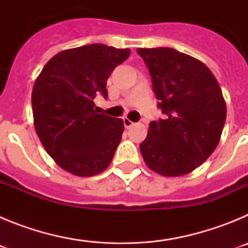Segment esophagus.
<instances>
[{"label":"esophagus","instance_id":"34e87169","mask_svg":"<svg viewBox=\"0 0 248 248\" xmlns=\"http://www.w3.org/2000/svg\"><path fill=\"white\" fill-rule=\"evenodd\" d=\"M123 122H124V126H125L126 129L131 128V126L134 125V122H131L129 118H124V119H123Z\"/></svg>","mask_w":248,"mask_h":248}]
</instances>
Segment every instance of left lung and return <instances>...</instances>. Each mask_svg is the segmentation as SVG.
Segmentation results:
<instances>
[{
    "mask_svg": "<svg viewBox=\"0 0 248 248\" xmlns=\"http://www.w3.org/2000/svg\"><path fill=\"white\" fill-rule=\"evenodd\" d=\"M138 53L166 115L149 125L140 144L144 161L163 176L189 174L220 141L226 120L220 84L202 62L172 48H138Z\"/></svg>",
    "mask_w": 248,
    "mask_h": 248,
    "instance_id": "obj_1",
    "label": "left lung"
}]
</instances>
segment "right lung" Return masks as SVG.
<instances>
[{"label":"right lung","instance_id":"obj_1","mask_svg":"<svg viewBox=\"0 0 248 248\" xmlns=\"http://www.w3.org/2000/svg\"><path fill=\"white\" fill-rule=\"evenodd\" d=\"M130 56L100 43L59 52L32 91L34 129L43 148L63 170L88 177L110 165L122 140V119L98 114L94 98H108L107 80Z\"/></svg>","mask_w":248,"mask_h":248}]
</instances>
